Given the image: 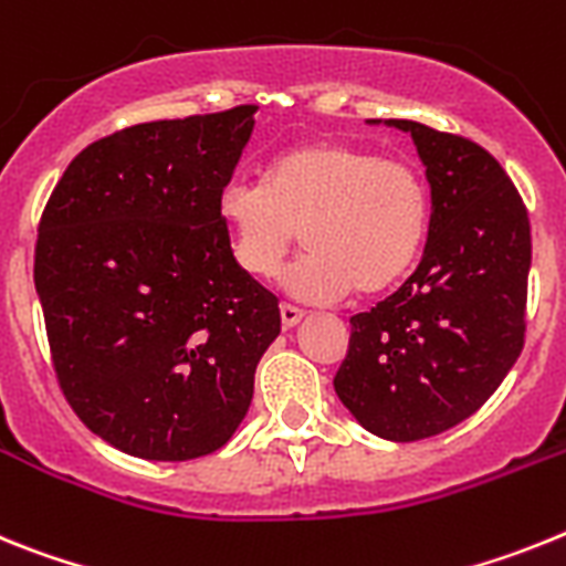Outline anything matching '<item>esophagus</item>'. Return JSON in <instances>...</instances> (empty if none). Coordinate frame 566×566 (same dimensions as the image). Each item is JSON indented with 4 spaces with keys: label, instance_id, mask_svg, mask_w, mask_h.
Instances as JSON below:
<instances>
[{
    "label": "esophagus",
    "instance_id": "34e87169",
    "mask_svg": "<svg viewBox=\"0 0 566 566\" xmlns=\"http://www.w3.org/2000/svg\"><path fill=\"white\" fill-rule=\"evenodd\" d=\"M279 313H282L284 327H296V324L302 322V316H304L302 307H293V304H282V307H279Z\"/></svg>",
    "mask_w": 566,
    "mask_h": 566
}]
</instances>
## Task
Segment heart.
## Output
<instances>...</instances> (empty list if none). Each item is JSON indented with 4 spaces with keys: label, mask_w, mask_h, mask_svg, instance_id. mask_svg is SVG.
<instances>
[{
    "label": "heart",
    "mask_w": 566,
    "mask_h": 566,
    "mask_svg": "<svg viewBox=\"0 0 566 566\" xmlns=\"http://www.w3.org/2000/svg\"><path fill=\"white\" fill-rule=\"evenodd\" d=\"M235 268L273 276L296 248L311 253L282 276L290 296H378L410 273L430 228L424 176L405 159L313 139L270 161L264 185L230 179L216 199Z\"/></svg>",
    "instance_id": "heart-1"
}]
</instances>
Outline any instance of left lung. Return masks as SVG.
<instances>
[{"label": "left lung", "mask_w": 566, "mask_h": 566, "mask_svg": "<svg viewBox=\"0 0 566 566\" xmlns=\"http://www.w3.org/2000/svg\"><path fill=\"white\" fill-rule=\"evenodd\" d=\"M432 213L419 268L350 318L333 387L358 424L419 441L470 419L515 365L527 331L530 219L504 167L475 142L419 122Z\"/></svg>", "instance_id": "1"}]
</instances>
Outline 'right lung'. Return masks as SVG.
<instances>
[{
    "label": "right lung",
    "instance_id": "right-lung-1",
    "mask_svg": "<svg viewBox=\"0 0 566 566\" xmlns=\"http://www.w3.org/2000/svg\"><path fill=\"white\" fill-rule=\"evenodd\" d=\"M255 111L122 127L67 165L42 210L33 282L53 373L122 453L190 461L228 444L282 331L216 213Z\"/></svg>",
    "mask_w": 566,
    "mask_h": 566
}]
</instances>
